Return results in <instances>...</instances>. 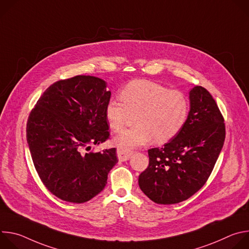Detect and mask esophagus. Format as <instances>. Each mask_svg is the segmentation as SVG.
<instances>
[{"label": "esophagus", "mask_w": 249, "mask_h": 249, "mask_svg": "<svg viewBox=\"0 0 249 249\" xmlns=\"http://www.w3.org/2000/svg\"><path fill=\"white\" fill-rule=\"evenodd\" d=\"M132 152L129 150H122V149H117V157L120 161H126L130 159L132 156Z\"/></svg>", "instance_id": "obj_1"}]
</instances>
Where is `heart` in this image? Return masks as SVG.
Instances as JSON below:
<instances>
[{
    "mask_svg": "<svg viewBox=\"0 0 249 249\" xmlns=\"http://www.w3.org/2000/svg\"><path fill=\"white\" fill-rule=\"evenodd\" d=\"M122 104L110 99L105 106V118L109 127L120 131L130 114L134 126L113 140L122 150L137 148L156 141L163 144L172 140L183 128L188 115V102L184 94L169 90L157 83L135 80L128 83L119 93Z\"/></svg>",
    "mask_w": 249,
    "mask_h": 249,
    "instance_id": "heart-1",
    "label": "heart"
}]
</instances>
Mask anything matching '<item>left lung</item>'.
I'll return each instance as SVG.
<instances>
[{"label": "left lung", "mask_w": 249, "mask_h": 249, "mask_svg": "<svg viewBox=\"0 0 249 249\" xmlns=\"http://www.w3.org/2000/svg\"><path fill=\"white\" fill-rule=\"evenodd\" d=\"M189 101L181 131L162 148L148 151L149 166L139 176L141 190L157 204L179 203L201 189L224 146L225 123L215 99L196 86Z\"/></svg>", "instance_id": "8db88e82"}]
</instances>
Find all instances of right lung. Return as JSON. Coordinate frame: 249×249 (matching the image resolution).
Instances as JSON below:
<instances>
[{
  "mask_svg": "<svg viewBox=\"0 0 249 249\" xmlns=\"http://www.w3.org/2000/svg\"><path fill=\"white\" fill-rule=\"evenodd\" d=\"M92 76H77L51 85L31 110L26 140L41 181L56 197L85 203L100 193L117 163L116 149L83 153L89 144L108 139L105 106L111 91ZM89 148V147H88Z\"/></svg>",
  "mask_w": 249,
  "mask_h": 249,
  "instance_id": "right-lung-1",
  "label": "right lung"
}]
</instances>
